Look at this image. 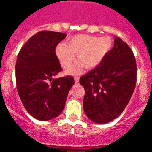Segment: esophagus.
<instances>
[{
    "mask_svg": "<svg viewBox=\"0 0 152 152\" xmlns=\"http://www.w3.org/2000/svg\"><path fill=\"white\" fill-rule=\"evenodd\" d=\"M75 84H77V83L79 82V77H75Z\"/></svg>",
    "mask_w": 152,
    "mask_h": 152,
    "instance_id": "34e87169",
    "label": "esophagus"
}]
</instances>
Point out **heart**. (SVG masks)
I'll use <instances>...</instances> for the list:
<instances>
[{"mask_svg": "<svg viewBox=\"0 0 152 152\" xmlns=\"http://www.w3.org/2000/svg\"><path fill=\"white\" fill-rule=\"evenodd\" d=\"M112 47L109 37H96L88 35H76L70 39L68 44L60 43L56 49V54L61 67L70 68L75 59L79 61L68 71L70 75H77L85 67L93 69L101 63Z\"/></svg>", "mask_w": 152, "mask_h": 152, "instance_id": "b5f03b06", "label": "heart"}]
</instances>
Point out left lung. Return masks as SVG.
I'll use <instances>...</instances> for the list:
<instances>
[{"instance_id": "left-lung-1", "label": "left lung", "mask_w": 152, "mask_h": 152, "mask_svg": "<svg viewBox=\"0 0 152 152\" xmlns=\"http://www.w3.org/2000/svg\"><path fill=\"white\" fill-rule=\"evenodd\" d=\"M136 72L133 52L116 37L100 65L80 78L85 91L84 110L91 121L105 124L123 113L135 90Z\"/></svg>"}]
</instances>
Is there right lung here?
I'll return each mask as SVG.
<instances>
[{
  "mask_svg": "<svg viewBox=\"0 0 152 152\" xmlns=\"http://www.w3.org/2000/svg\"><path fill=\"white\" fill-rule=\"evenodd\" d=\"M66 34L41 31L33 35L19 52L16 63L18 94L35 119L47 121L63 111L74 77L53 79L61 71L56 48Z\"/></svg>",
  "mask_w": 152,
  "mask_h": 152,
  "instance_id": "obj_1",
  "label": "right lung"
}]
</instances>
